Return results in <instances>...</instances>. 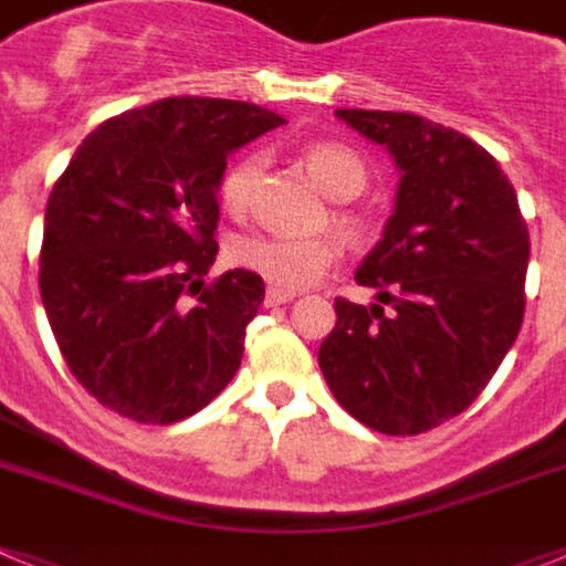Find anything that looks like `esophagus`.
<instances>
[{
    "label": "esophagus",
    "mask_w": 566,
    "mask_h": 566,
    "mask_svg": "<svg viewBox=\"0 0 566 566\" xmlns=\"http://www.w3.org/2000/svg\"><path fill=\"white\" fill-rule=\"evenodd\" d=\"M293 298H296V293L279 291V287H270V291L264 293V305L279 307V305H287V302H293Z\"/></svg>",
    "instance_id": "obj_1"
}]
</instances>
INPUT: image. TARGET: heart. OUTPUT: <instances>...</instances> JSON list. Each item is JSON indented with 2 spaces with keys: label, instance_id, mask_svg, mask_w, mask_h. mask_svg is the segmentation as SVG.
<instances>
[{
  "label": "heart",
  "instance_id": "obj_1",
  "mask_svg": "<svg viewBox=\"0 0 566 566\" xmlns=\"http://www.w3.org/2000/svg\"><path fill=\"white\" fill-rule=\"evenodd\" d=\"M298 158L305 164L307 175L316 180V187L334 201H350L368 187V166L350 146L336 144V140H311L302 146ZM259 175L261 155L255 151H247L232 160L218 180V203L230 216H244L253 203ZM334 227L350 244H359L368 235L365 218L348 207H339L334 212ZM336 253H339V244L331 235L287 239V235L250 232V235H239L230 244V259L239 268L261 275L279 291H302L307 284L319 282L336 261Z\"/></svg>",
  "mask_w": 566,
  "mask_h": 566
}]
</instances>
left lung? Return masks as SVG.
Listing matches in <instances>:
<instances>
[{"label": "left lung", "mask_w": 566, "mask_h": 566, "mask_svg": "<svg viewBox=\"0 0 566 566\" xmlns=\"http://www.w3.org/2000/svg\"><path fill=\"white\" fill-rule=\"evenodd\" d=\"M400 166L386 235L336 298L319 368L339 406L382 434H420L467 411L512 348L526 305L530 230L515 187L472 137L420 114L339 108Z\"/></svg>", "instance_id": "left-lung-1"}]
</instances>
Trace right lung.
Segmentation results:
<instances>
[{"label":"right lung","instance_id":"right-lung-1","mask_svg":"<svg viewBox=\"0 0 566 566\" xmlns=\"http://www.w3.org/2000/svg\"><path fill=\"white\" fill-rule=\"evenodd\" d=\"M270 108L166 97L108 117L45 207L40 293L65 365L94 400L169 426L235 377L264 282L218 255V180L239 146L282 126Z\"/></svg>","mask_w":566,"mask_h":566}]
</instances>
